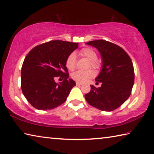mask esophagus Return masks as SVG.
<instances>
[{
	"label": "esophagus",
	"instance_id": "esophagus-1",
	"mask_svg": "<svg viewBox=\"0 0 154 154\" xmlns=\"http://www.w3.org/2000/svg\"><path fill=\"white\" fill-rule=\"evenodd\" d=\"M83 84L82 83H80V82H76V85L77 86H82Z\"/></svg>",
	"mask_w": 154,
	"mask_h": 154
}]
</instances>
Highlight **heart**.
Masks as SVG:
<instances>
[{
    "label": "heart",
    "mask_w": 154,
    "mask_h": 154,
    "mask_svg": "<svg viewBox=\"0 0 154 154\" xmlns=\"http://www.w3.org/2000/svg\"><path fill=\"white\" fill-rule=\"evenodd\" d=\"M79 54L83 57H86L90 60V66L92 68H97L99 67V63L97 62V54L91 48H84L80 51ZM66 66L69 70H74L76 68V57L74 53H71L67 57L66 61ZM94 73L93 70H88L86 71L83 70H77V71L72 73L71 77L73 80L77 82L84 83L88 81L90 79L93 77Z\"/></svg>",
    "instance_id": "b5f03b06"
}]
</instances>
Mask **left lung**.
Returning <instances> with one entry per match:
<instances>
[{
  "instance_id": "obj_1",
  "label": "left lung",
  "mask_w": 154,
  "mask_h": 154,
  "mask_svg": "<svg viewBox=\"0 0 154 154\" xmlns=\"http://www.w3.org/2000/svg\"><path fill=\"white\" fill-rule=\"evenodd\" d=\"M86 45L99 51L102 66L95 81L101 86L90 85L91 90L85 94L90 106L102 111L110 112L119 108L130 96L134 83V70L130 56L118 45L108 41H90ZM97 82V83H98Z\"/></svg>"
}]
</instances>
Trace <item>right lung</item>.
Instances as JSON below:
<instances>
[{
	"instance_id": "add662e5",
	"label": "right lung",
	"mask_w": 154,
	"mask_h": 154,
	"mask_svg": "<svg viewBox=\"0 0 154 154\" xmlns=\"http://www.w3.org/2000/svg\"><path fill=\"white\" fill-rule=\"evenodd\" d=\"M78 43L53 40L36 46L24 59L21 70V88L34 108L46 110L64 103L76 84L69 75L66 61ZM65 79L56 83L54 78Z\"/></svg>"
}]
</instances>
